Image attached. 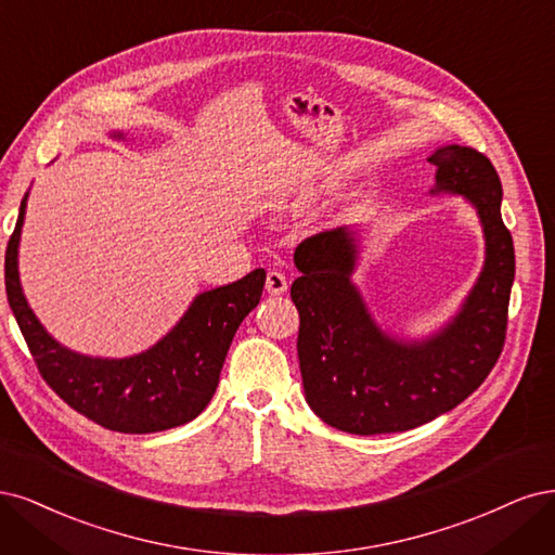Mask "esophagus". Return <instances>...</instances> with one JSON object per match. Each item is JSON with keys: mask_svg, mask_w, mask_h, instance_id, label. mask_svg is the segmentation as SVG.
I'll use <instances>...</instances> for the list:
<instances>
[{"mask_svg": "<svg viewBox=\"0 0 555 555\" xmlns=\"http://www.w3.org/2000/svg\"><path fill=\"white\" fill-rule=\"evenodd\" d=\"M264 288H267V293H270V295H283L285 291H288V279H285L283 272L270 270V272H267Z\"/></svg>", "mask_w": 555, "mask_h": 555, "instance_id": "esophagus-1", "label": "esophagus"}]
</instances>
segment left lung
Wrapping results in <instances>:
<instances>
[{"label":"left lung","mask_w":555,"mask_h":555,"mask_svg":"<svg viewBox=\"0 0 555 555\" xmlns=\"http://www.w3.org/2000/svg\"><path fill=\"white\" fill-rule=\"evenodd\" d=\"M434 193H459L479 214L487 260L461 311L426 341L403 344L385 334L350 281L354 232H318L295 248L291 297L299 311L297 354L304 395L313 413L338 431L397 434L436 420L487 380L505 346L514 283V244L500 217L503 184L491 160L444 145Z\"/></svg>","instance_id":"1"}]
</instances>
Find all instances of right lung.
Here are the masks:
<instances>
[{
    "mask_svg": "<svg viewBox=\"0 0 555 555\" xmlns=\"http://www.w3.org/2000/svg\"><path fill=\"white\" fill-rule=\"evenodd\" d=\"M115 138L124 135L115 133ZM25 201L27 195L7 246V297L50 389L87 420L119 434L166 431L198 417L217 391L232 336L258 307L264 270L195 297L180 323L145 352L124 360L78 354L43 330L23 295L17 244Z\"/></svg>",
    "mask_w": 555,
    "mask_h": 555,
    "instance_id": "obj_1",
    "label": "right lung"
}]
</instances>
